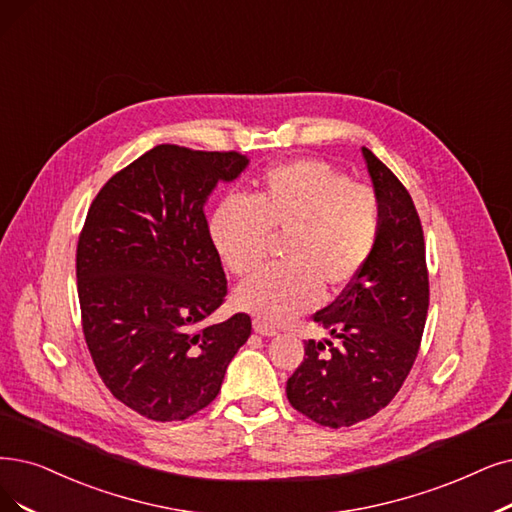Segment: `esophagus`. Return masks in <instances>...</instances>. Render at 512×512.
<instances>
[{"instance_id":"34e87169","label":"esophagus","mask_w":512,"mask_h":512,"mask_svg":"<svg viewBox=\"0 0 512 512\" xmlns=\"http://www.w3.org/2000/svg\"><path fill=\"white\" fill-rule=\"evenodd\" d=\"M254 332L260 334V336H275L277 334L275 327L269 325L267 321H262V319H254Z\"/></svg>"}]
</instances>
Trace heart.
I'll use <instances>...</instances> for the list:
<instances>
[{
  "label": "heart",
  "instance_id": "obj_1",
  "mask_svg": "<svg viewBox=\"0 0 512 512\" xmlns=\"http://www.w3.org/2000/svg\"><path fill=\"white\" fill-rule=\"evenodd\" d=\"M380 199L321 159H298L262 176L250 199H224L210 237L224 267L250 275L283 245L281 269H264L235 290V304L262 321L283 323L313 309L321 290L340 294L372 256L380 233Z\"/></svg>",
  "mask_w": 512,
  "mask_h": 512
}]
</instances>
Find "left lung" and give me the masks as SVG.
Here are the masks:
<instances>
[{
    "instance_id": "obj_1",
    "label": "left lung",
    "mask_w": 512,
    "mask_h": 512,
    "mask_svg": "<svg viewBox=\"0 0 512 512\" xmlns=\"http://www.w3.org/2000/svg\"><path fill=\"white\" fill-rule=\"evenodd\" d=\"M380 199V233L355 281L313 319L336 342H304L285 393L294 410L330 428L353 426L391 403L418 357L428 313L420 216L399 178L361 149Z\"/></svg>"
}]
</instances>
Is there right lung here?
<instances>
[{
	"instance_id": "obj_1",
	"label": "right lung",
	"mask_w": 512,
	"mask_h": 512,
	"mask_svg": "<svg viewBox=\"0 0 512 512\" xmlns=\"http://www.w3.org/2000/svg\"><path fill=\"white\" fill-rule=\"evenodd\" d=\"M250 159L157 145L109 178L77 241L81 327L115 399L149 420L208 407L252 319L201 325L227 296L203 208Z\"/></svg>"
}]
</instances>
